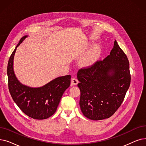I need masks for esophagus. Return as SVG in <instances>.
Segmentation results:
<instances>
[{
  "instance_id": "obj_1",
  "label": "esophagus",
  "mask_w": 146,
  "mask_h": 146,
  "mask_svg": "<svg viewBox=\"0 0 146 146\" xmlns=\"http://www.w3.org/2000/svg\"><path fill=\"white\" fill-rule=\"evenodd\" d=\"M78 80L77 79V78H73L72 79V80H71V83H72V85L73 86V85H76L78 84Z\"/></svg>"
}]
</instances>
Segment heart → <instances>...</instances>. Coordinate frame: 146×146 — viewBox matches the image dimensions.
<instances>
[{
  "label": "heart",
  "mask_w": 146,
  "mask_h": 146,
  "mask_svg": "<svg viewBox=\"0 0 146 146\" xmlns=\"http://www.w3.org/2000/svg\"><path fill=\"white\" fill-rule=\"evenodd\" d=\"M101 52V48L98 44L94 45L90 49L84 56V61L87 64H90L96 61Z\"/></svg>",
  "instance_id": "1"
}]
</instances>
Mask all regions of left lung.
Wrapping results in <instances>:
<instances>
[{
	"label": "left lung",
	"mask_w": 146,
	"mask_h": 146,
	"mask_svg": "<svg viewBox=\"0 0 146 146\" xmlns=\"http://www.w3.org/2000/svg\"><path fill=\"white\" fill-rule=\"evenodd\" d=\"M77 77L84 115L94 120L109 118L121 105L129 87V61L115 40L109 55L80 69Z\"/></svg>",
	"instance_id": "8db88e82"
}]
</instances>
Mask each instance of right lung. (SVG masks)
I'll return each instance as SVG.
<instances>
[{"instance_id":"right-lung-1","label":"right lung","mask_w":146,"mask_h":146,"mask_svg":"<svg viewBox=\"0 0 146 146\" xmlns=\"http://www.w3.org/2000/svg\"><path fill=\"white\" fill-rule=\"evenodd\" d=\"M27 37L21 38L9 58L7 67L9 91L14 102L26 115L34 119H45L56 111L62 96L70 85L71 76L56 78L37 88L22 84L14 71V58L17 47Z\"/></svg>"}]
</instances>
